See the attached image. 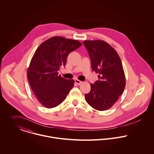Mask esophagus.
Instances as JSON below:
<instances>
[{
	"label": "esophagus",
	"mask_w": 154,
	"mask_h": 154,
	"mask_svg": "<svg viewBox=\"0 0 154 154\" xmlns=\"http://www.w3.org/2000/svg\"><path fill=\"white\" fill-rule=\"evenodd\" d=\"M74 81H75V83L78 84V85H81L82 83H83V82H82V81H80V80H79L78 79H75Z\"/></svg>",
	"instance_id": "1"
}]
</instances>
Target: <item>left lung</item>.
<instances>
[{
    "instance_id": "1",
    "label": "left lung",
    "mask_w": 154,
    "mask_h": 154,
    "mask_svg": "<svg viewBox=\"0 0 154 154\" xmlns=\"http://www.w3.org/2000/svg\"><path fill=\"white\" fill-rule=\"evenodd\" d=\"M91 60L93 71L99 80L91 83L90 92L85 94L86 102L99 111L108 109L123 94L125 78L121 59L116 51L103 40H85Z\"/></svg>"
}]
</instances>
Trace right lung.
<instances>
[{"label":"right lung","mask_w":154,"mask_h":154,"mask_svg":"<svg viewBox=\"0 0 154 154\" xmlns=\"http://www.w3.org/2000/svg\"><path fill=\"white\" fill-rule=\"evenodd\" d=\"M82 43L55 36L43 42L37 49L27 69V78L38 102L47 108L57 106L74 87V80L58 75L65 65L68 54L80 48Z\"/></svg>","instance_id":"obj_1"}]
</instances>
